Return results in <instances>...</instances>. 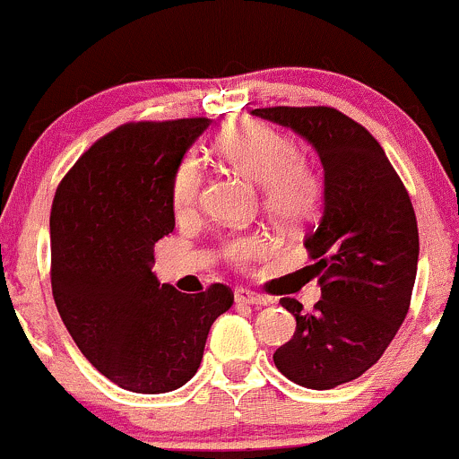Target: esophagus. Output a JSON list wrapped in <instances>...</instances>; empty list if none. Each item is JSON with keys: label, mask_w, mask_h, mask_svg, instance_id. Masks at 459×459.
Here are the masks:
<instances>
[{"label": "esophagus", "mask_w": 459, "mask_h": 459, "mask_svg": "<svg viewBox=\"0 0 459 459\" xmlns=\"http://www.w3.org/2000/svg\"><path fill=\"white\" fill-rule=\"evenodd\" d=\"M234 299L236 302H240V305H267V299L261 294H256V291H249V290H236L234 291Z\"/></svg>", "instance_id": "34e87169"}]
</instances>
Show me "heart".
Segmentation results:
<instances>
[{"label":"heart","instance_id":"heart-1","mask_svg":"<svg viewBox=\"0 0 459 459\" xmlns=\"http://www.w3.org/2000/svg\"><path fill=\"white\" fill-rule=\"evenodd\" d=\"M221 160L236 172L261 183L264 212L282 225H300L314 216L323 198V178L311 160L300 157L296 143L276 127L243 119L225 127L214 141ZM205 174L196 159L187 157L177 165L169 186V201L177 216H190L201 203ZM267 249L263 236H234L223 254L234 267L261 258Z\"/></svg>","mask_w":459,"mask_h":459}]
</instances>
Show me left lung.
<instances>
[{"label":"left lung","mask_w":459,"mask_h":459,"mask_svg":"<svg viewBox=\"0 0 459 459\" xmlns=\"http://www.w3.org/2000/svg\"><path fill=\"white\" fill-rule=\"evenodd\" d=\"M252 115L299 132L325 168V212L305 240L323 299L314 314L296 299L281 300L296 332L273 365L307 389H333L376 365L404 323L420 254L413 205L371 132L335 108Z\"/></svg>","instance_id":"1"}]
</instances>
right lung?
I'll list each match as a JSON object with an SVG mask.
<instances>
[{
    "label": "right lung",
    "instance_id": "right-lung-1",
    "mask_svg": "<svg viewBox=\"0 0 459 459\" xmlns=\"http://www.w3.org/2000/svg\"><path fill=\"white\" fill-rule=\"evenodd\" d=\"M205 117L119 126L61 178L50 210V282L79 351L134 394H168L195 376L228 285L181 294L152 273L174 230L169 186Z\"/></svg>",
    "mask_w": 459,
    "mask_h": 459
}]
</instances>
